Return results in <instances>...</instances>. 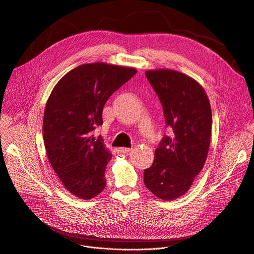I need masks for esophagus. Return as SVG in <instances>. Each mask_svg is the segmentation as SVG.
<instances>
[{"mask_svg": "<svg viewBox=\"0 0 254 254\" xmlns=\"http://www.w3.org/2000/svg\"><path fill=\"white\" fill-rule=\"evenodd\" d=\"M131 150V148H129V147H120L119 148V151L121 152V153H127V152H129Z\"/></svg>", "mask_w": 254, "mask_h": 254, "instance_id": "34e87169", "label": "esophagus"}]
</instances>
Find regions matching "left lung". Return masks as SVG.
Returning <instances> with one entry per match:
<instances>
[{
	"mask_svg": "<svg viewBox=\"0 0 254 254\" xmlns=\"http://www.w3.org/2000/svg\"><path fill=\"white\" fill-rule=\"evenodd\" d=\"M145 75L162 105L165 135L154 151L152 165L144 170L146 189L162 200L186 194L205 163L211 134V108L204 89L192 77L159 68Z\"/></svg>",
	"mask_w": 254,
	"mask_h": 254,
	"instance_id": "left-lung-1",
	"label": "left lung"
}]
</instances>
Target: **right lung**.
I'll list each match as a JSON object with an SVG mask.
<instances>
[{
  "instance_id": "add662e5",
  "label": "right lung",
  "mask_w": 254,
  "mask_h": 254,
  "mask_svg": "<svg viewBox=\"0 0 254 254\" xmlns=\"http://www.w3.org/2000/svg\"><path fill=\"white\" fill-rule=\"evenodd\" d=\"M135 73L129 66L83 64L64 74L49 97L43 121L46 151L58 178L76 197L91 199L106 188L112 153L93 131L103 125L109 98Z\"/></svg>"
}]
</instances>
